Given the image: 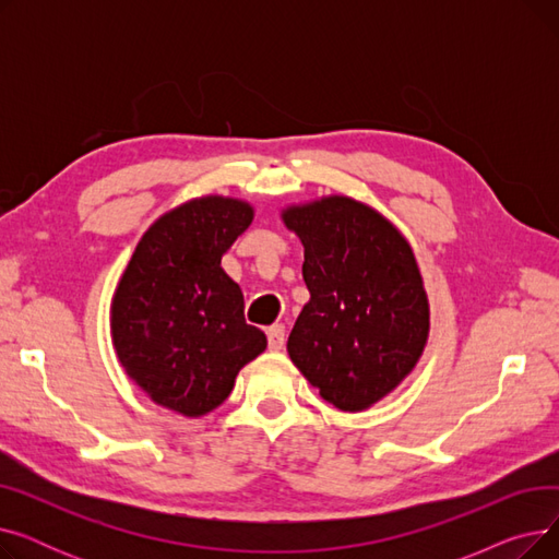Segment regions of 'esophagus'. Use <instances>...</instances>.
<instances>
[{
    "instance_id": "1",
    "label": "esophagus",
    "mask_w": 559,
    "mask_h": 559,
    "mask_svg": "<svg viewBox=\"0 0 559 559\" xmlns=\"http://www.w3.org/2000/svg\"><path fill=\"white\" fill-rule=\"evenodd\" d=\"M267 342H270V350H281L285 344V326H272L267 329Z\"/></svg>"
}]
</instances>
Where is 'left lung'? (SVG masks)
Returning <instances> with one entry per match:
<instances>
[{
	"label": "left lung",
	"instance_id": "left-lung-1",
	"mask_svg": "<svg viewBox=\"0 0 559 559\" xmlns=\"http://www.w3.org/2000/svg\"><path fill=\"white\" fill-rule=\"evenodd\" d=\"M304 247L310 301L287 354L344 413H360L413 371L428 340V299L413 249L369 205L329 197L283 213Z\"/></svg>",
	"mask_w": 559,
	"mask_h": 559
}]
</instances>
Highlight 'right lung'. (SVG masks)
Here are the masks:
<instances>
[{
	"label": "right lung",
	"instance_id": "1",
	"mask_svg": "<svg viewBox=\"0 0 559 559\" xmlns=\"http://www.w3.org/2000/svg\"><path fill=\"white\" fill-rule=\"evenodd\" d=\"M251 219L238 199L183 203L142 235L112 297L117 358L140 390L186 417L224 403L238 371L267 348L247 324L240 285L222 270Z\"/></svg>",
	"mask_w": 559,
	"mask_h": 559
}]
</instances>
